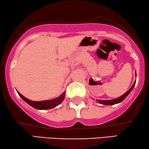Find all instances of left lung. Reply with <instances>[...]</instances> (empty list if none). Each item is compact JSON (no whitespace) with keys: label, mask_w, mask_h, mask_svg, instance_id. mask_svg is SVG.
<instances>
[{"label":"left lung","mask_w":149,"mask_h":149,"mask_svg":"<svg viewBox=\"0 0 149 149\" xmlns=\"http://www.w3.org/2000/svg\"><path fill=\"white\" fill-rule=\"evenodd\" d=\"M135 74H136V73H135ZM135 82H136V81H135V82L133 83V86H131V88H130L129 91H127L125 94H124V95H122V96L118 97V98H116V99L111 100H97V102L98 103H100V104H104V105H113V104H118V103L121 102L122 101H123L126 98V97L129 95V94L130 93V92L132 91L133 88V87H134V86L135 84Z\"/></svg>","instance_id":"1"}]
</instances>
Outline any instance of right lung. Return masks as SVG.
Returning a JSON list of instances; mask_svg holds the SVG:
<instances>
[{
    "label": "right lung",
    "mask_w": 149,
    "mask_h": 149,
    "mask_svg": "<svg viewBox=\"0 0 149 149\" xmlns=\"http://www.w3.org/2000/svg\"><path fill=\"white\" fill-rule=\"evenodd\" d=\"M18 95H19L26 102L28 103V104L30 105V106L33 107V108L36 109H42V110L54 108V107H56V106H58V105H59L63 101L64 98H65V92H64V93H62L59 97H57V98L50 100L36 102V101L30 100L26 98V97H24L22 94H20L19 92H18Z\"/></svg>",
    "instance_id": "right-lung-1"
}]
</instances>
